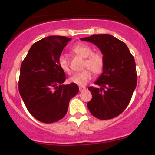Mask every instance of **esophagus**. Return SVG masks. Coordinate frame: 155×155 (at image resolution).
Segmentation results:
<instances>
[{"label": "esophagus", "instance_id": "esophagus-1", "mask_svg": "<svg viewBox=\"0 0 155 155\" xmlns=\"http://www.w3.org/2000/svg\"><path fill=\"white\" fill-rule=\"evenodd\" d=\"M79 90H80V92H83V91L86 90V87H80Z\"/></svg>", "mask_w": 155, "mask_h": 155}]
</instances>
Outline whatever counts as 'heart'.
<instances>
[{
	"label": "heart",
	"mask_w": 155,
	"mask_h": 155,
	"mask_svg": "<svg viewBox=\"0 0 155 155\" xmlns=\"http://www.w3.org/2000/svg\"><path fill=\"white\" fill-rule=\"evenodd\" d=\"M73 52L79 55L80 56L85 58L83 67L88 68L81 72L74 73L68 79L70 83H73L78 86H84L87 84L92 78V73L90 69L94 73H99L102 71L104 64V61L102 55L99 53H93L92 48L90 46L84 44H76L73 47ZM59 66L66 73H71V68L68 57L65 55H61L58 60Z\"/></svg>",
	"instance_id": "obj_1"
}]
</instances>
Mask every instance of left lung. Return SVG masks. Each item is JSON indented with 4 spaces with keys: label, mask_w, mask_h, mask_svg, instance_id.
<instances>
[{
    "label": "left lung",
    "mask_w": 155,
    "mask_h": 155,
    "mask_svg": "<svg viewBox=\"0 0 155 155\" xmlns=\"http://www.w3.org/2000/svg\"><path fill=\"white\" fill-rule=\"evenodd\" d=\"M80 40L94 44L103 54V72L90 87L92 98L87 103L94 117L107 120L120 115L130 102L137 85L134 58L126 44L111 35H93Z\"/></svg>",
    "instance_id": "1"
}]
</instances>
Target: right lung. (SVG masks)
<instances>
[{
  "label": "right lung",
  "instance_id": "add662e5",
  "mask_svg": "<svg viewBox=\"0 0 155 155\" xmlns=\"http://www.w3.org/2000/svg\"><path fill=\"white\" fill-rule=\"evenodd\" d=\"M71 38L50 36L31 46L20 67L18 88L27 110L45 124L64 117L69 101L79 92L77 84H63L65 75L58 60Z\"/></svg>",
  "mask_w": 155,
  "mask_h": 155
}]
</instances>
